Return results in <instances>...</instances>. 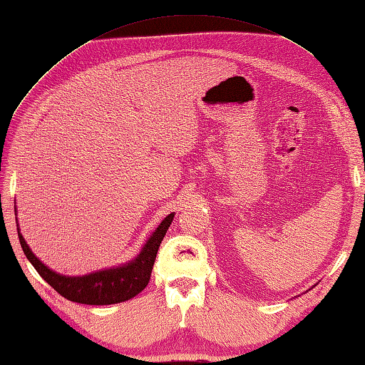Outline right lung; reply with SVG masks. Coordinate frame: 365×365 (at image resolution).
<instances>
[{"label": "right lung", "mask_w": 365, "mask_h": 365, "mask_svg": "<svg viewBox=\"0 0 365 365\" xmlns=\"http://www.w3.org/2000/svg\"><path fill=\"white\" fill-rule=\"evenodd\" d=\"M173 220L174 213H170L161 221V224L155 229L150 238L147 240L141 254H139L133 262L118 268L97 271V273H91L88 276L80 277H68L54 273L53 269L45 267L43 263L31 252L29 246L26 245L25 238L21 237L20 232L19 238L26 259L33 263V267L37 269V273L43 277V281L48 282L59 294H63L68 301L80 302V304L106 306L127 301L136 297L139 292H143L145 289V285L149 284L158 247L163 242V238H165L168 227L170 226ZM15 221H17V218H15Z\"/></svg>", "instance_id": "1"}]
</instances>
